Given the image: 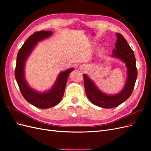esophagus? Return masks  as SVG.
I'll return each instance as SVG.
<instances>
[{
    "mask_svg": "<svg viewBox=\"0 0 151 151\" xmlns=\"http://www.w3.org/2000/svg\"><path fill=\"white\" fill-rule=\"evenodd\" d=\"M79 68H80L81 70L84 71V70L86 69V65H84V64H83V65H80Z\"/></svg>",
    "mask_w": 151,
    "mask_h": 151,
    "instance_id": "obj_1",
    "label": "esophagus"
}]
</instances>
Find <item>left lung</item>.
<instances>
[{
    "mask_svg": "<svg viewBox=\"0 0 151 151\" xmlns=\"http://www.w3.org/2000/svg\"><path fill=\"white\" fill-rule=\"evenodd\" d=\"M116 35L117 40L111 56L120 59L125 63L127 68V79L124 88L116 94H105L98 89L94 82L88 76L83 75L86 93L89 101L93 104L104 108H115L126 101L132 93L137 77L135 57L133 50L121 34L117 33Z\"/></svg>",
    "mask_w": 151,
    "mask_h": 151,
    "instance_id": "8db88e82",
    "label": "left lung"
}]
</instances>
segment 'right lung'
I'll use <instances>...</instances> for the list:
<instances>
[{"label":"right lung","mask_w":151,"mask_h":151,"mask_svg":"<svg viewBox=\"0 0 151 151\" xmlns=\"http://www.w3.org/2000/svg\"><path fill=\"white\" fill-rule=\"evenodd\" d=\"M52 35V31H40L31 35L20 48L16 59L15 77L22 96L26 101L32 105L42 109L55 106L60 102L64 94L68 76L74 70V68H70L61 72L58 74L53 86L45 92H38L28 85L24 74L27 58L36 46L37 43L50 37Z\"/></svg>","instance_id":"1"}]
</instances>
